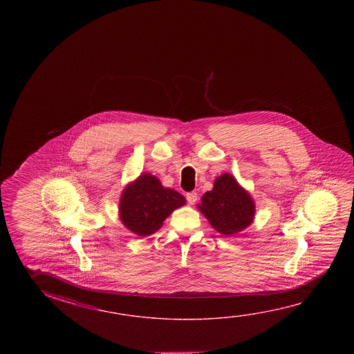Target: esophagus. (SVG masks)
I'll return each instance as SVG.
<instances>
[{
  "mask_svg": "<svg viewBox=\"0 0 354 354\" xmlns=\"http://www.w3.org/2000/svg\"><path fill=\"white\" fill-rule=\"evenodd\" d=\"M186 200H187V203H192H192H196L197 192H187V194H186Z\"/></svg>",
  "mask_w": 354,
  "mask_h": 354,
  "instance_id": "esophagus-1",
  "label": "esophagus"
}]
</instances>
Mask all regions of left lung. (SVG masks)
Wrapping results in <instances>:
<instances>
[{"mask_svg": "<svg viewBox=\"0 0 354 354\" xmlns=\"http://www.w3.org/2000/svg\"><path fill=\"white\" fill-rule=\"evenodd\" d=\"M197 209L225 236H233L250 226L255 214L253 198L233 175L227 173L214 180V189L203 194Z\"/></svg>", "mask_w": 354, "mask_h": 354, "instance_id": "left-lung-1", "label": "left lung"}]
</instances>
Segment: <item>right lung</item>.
<instances>
[{
    "mask_svg": "<svg viewBox=\"0 0 354 354\" xmlns=\"http://www.w3.org/2000/svg\"><path fill=\"white\" fill-rule=\"evenodd\" d=\"M185 203L181 194L164 187L154 175L147 173L124 187L120 217L129 231L145 237L157 232L169 214Z\"/></svg>",
    "mask_w": 354,
    "mask_h": 354,
    "instance_id": "add662e5",
    "label": "right lung"
}]
</instances>
